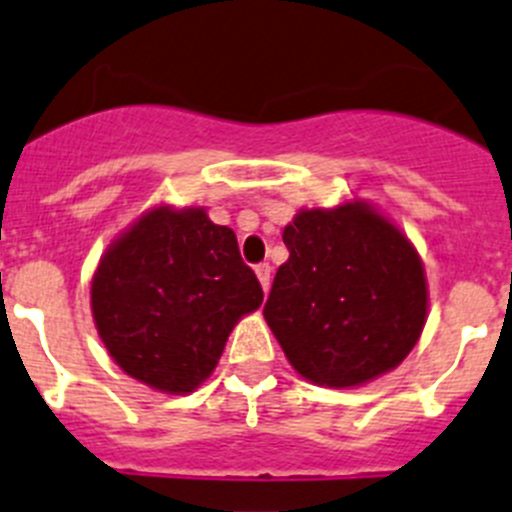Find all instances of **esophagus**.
Here are the masks:
<instances>
[{"instance_id":"1","label":"esophagus","mask_w":512,"mask_h":512,"mask_svg":"<svg viewBox=\"0 0 512 512\" xmlns=\"http://www.w3.org/2000/svg\"><path fill=\"white\" fill-rule=\"evenodd\" d=\"M256 276H259V281H261V289L269 291V286H271V266L269 264H259V266H256Z\"/></svg>"}]
</instances>
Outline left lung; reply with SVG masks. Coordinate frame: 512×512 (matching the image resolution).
Instances as JSON below:
<instances>
[{
  "label": "left lung",
  "mask_w": 512,
  "mask_h": 512,
  "mask_svg": "<svg viewBox=\"0 0 512 512\" xmlns=\"http://www.w3.org/2000/svg\"><path fill=\"white\" fill-rule=\"evenodd\" d=\"M266 324L291 367L319 387L347 389L392 372L427 321L420 253L364 201L301 208L284 228Z\"/></svg>",
  "instance_id": "1"
}]
</instances>
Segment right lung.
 Masks as SVG:
<instances>
[{
    "instance_id": "obj_1",
    "label": "right lung",
    "mask_w": 512,
    "mask_h": 512,
    "mask_svg": "<svg viewBox=\"0 0 512 512\" xmlns=\"http://www.w3.org/2000/svg\"><path fill=\"white\" fill-rule=\"evenodd\" d=\"M264 301L236 233L206 208L145 211L102 253L90 306L107 354L165 394L206 382L238 319Z\"/></svg>"
}]
</instances>
